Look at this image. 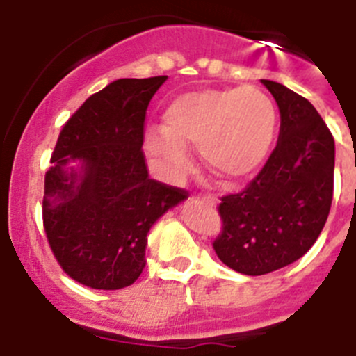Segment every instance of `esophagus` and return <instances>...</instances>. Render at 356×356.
Masks as SVG:
<instances>
[{
    "label": "esophagus",
    "mask_w": 356,
    "mask_h": 356,
    "mask_svg": "<svg viewBox=\"0 0 356 356\" xmlns=\"http://www.w3.org/2000/svg\"><path fill=\"white\" fill-rule=\"evenodd\" d=\"M200 200L205 201L207 205H210V207H216L217 205V197H213V196H200Z\"/></svg>",
    "instance_id": "obj_1"
}]
</instances>
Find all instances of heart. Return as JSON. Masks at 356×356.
Masks as SVG:
<instances>
[{"mask_svg": "<svg viewBox=\"0 0 356 356\" xmlns=\"http://www.w3.org/2000/svg\"><path fill=\"white\" fill-rule=\"evenodd\" d=\"M165 130L151 131L147 151L171 180L191 168L187 146L200 147L209 171L237 181L259 171L271 155L278 110L257 87L207 89L181 94L168 106Z\"/></svg>", "mask_w": 356, "mask_h": 356, "instance_id": "1", "label": "heart"}]
</instances>
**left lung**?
Masks as SVG:
<instances>
[{
    "label": "left lung",
    "mask_w": 356,
    "mask_h": 356,
    "mask_svg": "<svg viewBox=\"0 0 356 356\" xmlns=\"http://www.w3.org/2000/svg\"><path fill=\"white\" fill-rule=\"evenodd\" d=\"M278 103V144L238 194L221 197L222 228L212 242L222 264L260 276L301 259L323 232L333 197L335 143L307 97L262 80Z\"/></svg>",
    "instance_id": "1"
}]
</instances>
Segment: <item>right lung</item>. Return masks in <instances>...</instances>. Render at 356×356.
<instances>
[{"label":"right lung","mask_w":356,"mask_h":356,"mask_svg":"<svg viewBox=\"0 0 356 356\" xmlns=\"http://www.w3.org/2000/svg\"><path fill=\"white\" fill-rule=\"evenodd\" d=\"M168 76L121 78L67 119L44 178L49 248L74 282L118 291L146 266L147 232L187 191L156 181L144 159V121ZM80 161L81 169L67 166Z\"/></svg>","instance_id":"1"}]
</instances>
